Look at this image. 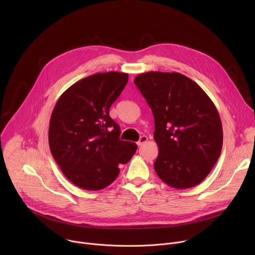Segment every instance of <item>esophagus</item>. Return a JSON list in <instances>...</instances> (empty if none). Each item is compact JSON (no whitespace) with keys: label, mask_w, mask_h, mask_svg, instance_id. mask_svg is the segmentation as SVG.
<instances>
[{"label":"esophagus","mask_w":255,"mask_h":255,"mask_svg":"<svg viewBox=\"0 0 255 255\" xmlns=\"http://www.w3.org/2000/svg\"><path fill=\"white\" fill-rule=\"evenodd\" d=\"M148 140V138H147V136H145V135H142L141 137H140V139L137 141V145L138 146H141V145H143L145 142H146Z\"/></svg>","instance_id":"obj_1"}]
</instances>
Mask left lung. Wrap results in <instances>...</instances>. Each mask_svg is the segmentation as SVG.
<instances>
[{"label":"left lung","instance_id":"1","mask_svg":"<svg viewBox=\"0 0 255 255\" xmlns=\"http://www.w3.org/2000/svg\"><path fill=\"white\" fill-rule=\"evenodd\" d=\"M134 84L154 117L157 175L175 189L199 185L222 150V123L214 103L197 83L178 72L148 71L137 76Z\"/></svg>","mask_w":255,"mask_h":255}]
</instances>
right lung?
<instances>
[{
  "instance_id": "1",
  "label": "right lung",
  "mask_w": 255,
  "mask_h": 255,
  "mask_svg": "<svg viewBox=\"0 0 255 255\" xmlns=\"http://www.w3.org/2000/svg\"><path fill=\"white\" fill-rule=\"evenodd\" d=\"M128 83L124 72L109 71L69 87L52 111L48 141L66 178L79 188L99 191L116 179L137 145L119 138L120 127L109 115Z\"/></svg>"
}]
</instances>
